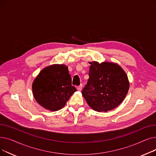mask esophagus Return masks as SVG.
I'll list each match as a JSON object with an SVG mask.
<instances>
[{"label":"esophagus","mask_w":156,"mask_h":156,"mask_svg":"<svg viewBox=\"0 0 156 156\" xmlns=\"http://www.w3.org/2000/svg\"><path fill=\"white\" fill-rule=\"evenodd\" d=\"M77 90L78 91H81L82 90V85H80L78 87H77Z\"/></svg>","instance_id":"34e87169"}]
</instances>
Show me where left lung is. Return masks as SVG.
<instances>
[{"label":"left lung","instance_id":"1","mask_svg":"<svg viewBox=\"0 0 156 156\" xmlns=\"http://www.w3.org/2000/svg\"><path fill=\"white\" fill-rule=\"evenodd\" d=\"M89 64V79L81 92L88 105L98 112L116 108L129 90L126 73L116 63L93 61Z\"/></svg>","mask_w":156,"mask_h":156}]
</instances>
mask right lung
<instances>
[{
	"label": "right lung",
	"mask_w": 156,
	"mask_h": 156,
	"mask_svg": "<svg viewBox=\"0 0 156 156\" xmlns=\"http://www.w3.org/2000/svg\"><path fill=\"white\" fill-rule=\"evenodd\" d=\"M32 90L35 100L41 106L56 111L64 107L76 88L71 85L68 66L54 64L40 71L34 81Z\"/></svg>",
	"instance_id": "obj_1"
}]
</instances>
